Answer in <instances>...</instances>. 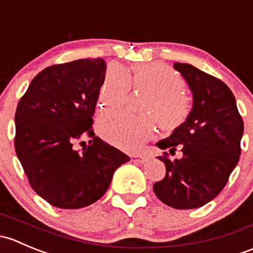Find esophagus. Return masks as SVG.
Masks as SVG:
<instances>
[{"label": "esophagus", "mask_w": 253, "mask_h": 253, "mask_svg": "<svg viewBox=\"0 0 253 253\" xmlns=\"http://www.w3.org/2000/svg\"><path fill=\"white\" fill-rule=\"evenodd\" d=\"M131 161L135 163H145L146 161H147V156H144V155L134 156V157L131 158Z\"/></svg>", "instance_id": "1"}]
</instances>
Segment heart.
Returning <instances> with one entry per match:
<instances>
[{
	"label": "heart",
	"instance_id": "obj_1",
	"mask_svg": "<svg viewBox=\"0 0 253 253\" xmlns=\"http://www.w3.org/2000/svg\"><path fill=\"white\" fill-rule=\"evenodd\" d=\"M129 85L146 91L150 98L144 107L145 117L126 113L102 116L98 131L105 140L124 151H136L156 132L158 124L167 132L180 129L190 114V102L184 95L185 82L176 70L165 63H142L134 66L126 77L116 68H109L100 88V103L103 111L123 107Z\"/></svg>",
	"mask_w": 253,
	"mask_h": 253
}]
</instances>
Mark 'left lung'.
<instances>
[{"mask_svg":"<svg viewBox=\"0 0 253 253\" xmlns=\"http://www.w3.org/2000/svg\"><path fill=\"white\" fill-rule=\"evenodd\" d=\"M192 92L186 123L158 141L161 150L183 157L165 162L166 176L153 185L156 196L176 210L199 208L212 201L228 183L241 155L244 122L231 90L222 80L187 63H174Z\"/></svg>","mask_w":253,"mask_h":253,"instance_id":"1","label":"left lung"}]
</instances>
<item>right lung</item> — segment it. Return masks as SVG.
Instances as JSON below:
<instances>
[{"mask_svg": "<svg viewBox=\"0 0 253 253\" xmlns=\"http://www.w3.org/2000/svg\"><path fill=\"white\" fill-rule=\"evenodd\" d=\"M106 69L102 58L47 67L18 103L15 152L34 191L54 207L77 210L96 202L114 171L130 161L91 129ZM84 136L90 145L78 153L72 145Z\"/></svg>", "mask_w": 253, "mask_h": 253, "instance_id": "right-lung-1", "label": "right lung"}]
</instances>
